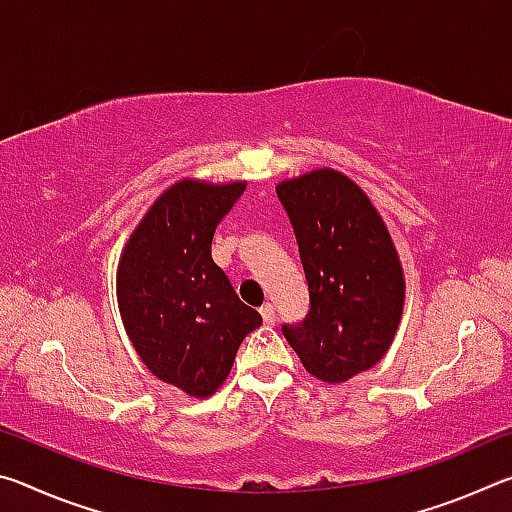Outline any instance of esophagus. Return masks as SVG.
Returning a JSON list of instances; mask_svg holds the SVG:
<instances>
[{
    "label": "esophagus",
    "mask_w": 512,
    "mask_h": 512,
    "mask_svg": "<svg viewBox=\"0 0 512 512\" xmlns=\"http://www.w3.org/2000/svg\"><path fill=\"white\" fill-rule=\"evenodd\" d=\"M259 314H262L266 325H273L275 323V307L271 305V302H264V305L259 307Z\"/></svg>",
    "instance_id": "esophagus-1"
}]
</instances>
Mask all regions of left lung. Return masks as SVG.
Masks as SVG:
<instances>
[{
	"label": "left lung",
	"instance_id": "8db88e82",
	"mask_svg": "<svg viewBox=\"0 0 512 512\" xmlns=\"http://www.w3.org/2000/svg\"><path fill=\"white\" fill-rule=\"evenodd\" d=\"M309 284V314L284 339L320 381L343 384L384 359L404 311V268L377 207L352 178L314 169L277 183Z\"/></svg>",
	"mask_w": 512,
	"mask_h": 512
}]
</instances>
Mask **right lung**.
I'll use <instances>...</instances> for the list:
<instances>
[{"instance_id":"1","label":"right lung","mask_w":512,"mask_h":512,"mask_svg":"<svg viewBox=\"0 0 512 512\" xmlns=\"http://www.w3.org/2000/svg\"><path fill=\"white\" fill-rule=\"evenodd\" d=\"M244 189V180H178L155 198L119 257L128 339L155 377L189 397L214 395L241 341L262 325L212 259L216 225Z\"/></svg>"}]
</instances>
